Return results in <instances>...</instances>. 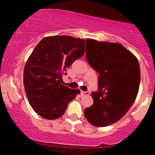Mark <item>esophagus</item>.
<instances>
[{"mask_svg":"<svg viewBox=\"0 0 155 155\" xmlns=\"http://www.w3.org/2000/svg\"><path fill=\"white\" fill-rule=\"evenodd\" d=\"M81 94L82 95H90V92H84V91H81Z\"/></svg>","mask_w":155,"mask_h":155,"instance_id":"obj_1","label":"esophagus"}]
</instances>
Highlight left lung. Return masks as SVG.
I'll list each match as a JSON object with an SVG mask.
<instances>
[{"label": "left lung", "instance_id": "obj_1", "mask_svg": "<svg viewBox=\"0 0 155 155\" xmlns=\"http://www.w3.org/2000/svg\"><path fill=\"white\" fill-rule=\"evenodd\" d=\"M90 52L87 62L99 74L98 90L92 92L93 104L84 110V117L96 127H104L120 120L136 98L140 72L138 60L118 43L87 38Z\"/></svg>", "mask_w": 155, "mask_h": 155}]
</instances>
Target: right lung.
I'll list each match as a JSON object with an SVG mask.
<instances>
[{"label": "right lung", "mask_w": 155, "mask_h": 155, "mask_svg": "<svg viewBox=\"0 0 155 155\" xmlns=\"http://www.w3.org/2000/svg\"><path fill=\"white\" fill-rule=\"evenodd\" d=\"M84 39L68 35L44 38L35 47L25 64L24 86L33 110L47 120L60 118L69 102L80 93L63 85L67 68L85 52Z\"/></svg>", "instance_id": "obj_1"}]
</instances>
